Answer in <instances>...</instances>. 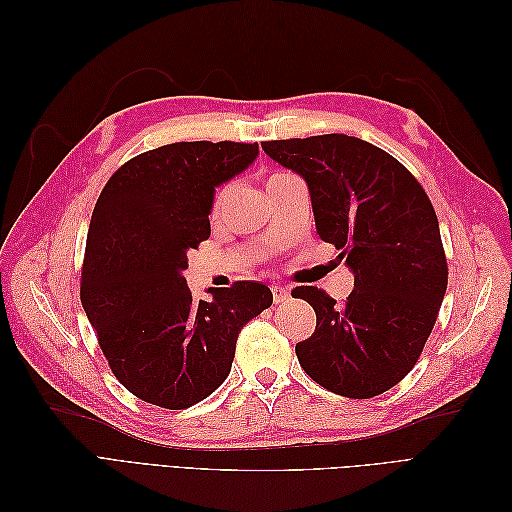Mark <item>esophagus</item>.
I'll return each instance as SVG.
<instances>
[{"label":"esophagus","mask_w":512,"mask_h":512,"mask_svg":"<svg viewBox=\"0 0 512 512\" xmlns=\"http://www.w3.org/2000/svg\"><path fill=\"white\" fill-rule=\"evenodd\" d=\"M271 290H273V301L275 303H284V301L290 299V290L284 288V286H273Z\"/></svg>","instance_id":"34e87169"}]
</instances>
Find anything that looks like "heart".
<instances>
[{
	"label": "heart",
	"mask_w": 512,
	"mask_h": 512,
	"mask_svg": "<svg viewBox=\"0 0 512 512\" xmlns=\"http://www.w3.org/2000/svg\"><path fill=\"white\" fill-rule=\"evenodd\" d=\"M280 177H286V175H273L269 181H273V179H280ZM226 194H228V190H222L218 196H215V200H213V215H218L220 213V209H222V205H224V200H226Z\"/></svg>",
	"instance_id": "1"
}]
</instances>
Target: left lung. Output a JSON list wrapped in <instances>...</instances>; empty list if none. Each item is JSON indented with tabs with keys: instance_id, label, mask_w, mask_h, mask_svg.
<instances>
[{
	"instance_id": "8db88e82",
	"label": "left lung",
	"mask_w": 512,
	"mask_h": 512,
	"mask_svg": "<svg viewBox=\"0 0 512 512\" xmlns=\"http://www.w3.org/2000/svg\"><path fill=\"white\" fill-rule=\"evenodd\" d=\"M262 149L303 177L320 239L354 275L342 307L314 286L292 290L316 312L314 335L294 348L301 367L344 397L389 391L421 356L448 282L425 190L404 164L356 136L290 138Z\"/></svg>"
}]
</instances>
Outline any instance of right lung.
Listing matches in <instances>:
<instances>
[{"instance_id":"add662e5","label":"right lung","mask_w":512,"mask_h":512,"mask_svg":"<svg viewBox=\"0 0 512 512\" xmlns=\"http://www.w3.org/2000/svg\"><path fill=\"white\" fill-rule=\"evenodd\" d=\"M258 143H173L108 179L91 213L81 303L115 378L147 404L183 410L228 378L243 324L271 307L262 282L196 301L188 252L209 239L215 188L250 168Z\"/></svg>"}]
</instances>
